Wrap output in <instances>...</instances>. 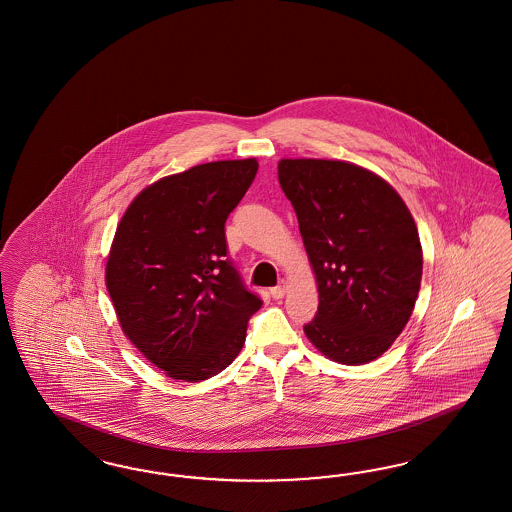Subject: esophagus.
Here are the masks:
<instances>
[{
  "label": "esophagus",
  "instance_id": "esophagus-1",
  "mask_svg": "<svg viewBox=\"0 0 512 512\" xmlns=\"http://www.w3.org/2000/svg\"><path fill=\"white\" fill-rule=\"evenodd\" d=\"M286 284H284V282H282V284H280V286H274L272 287V289H270V295H272V297H274V299H282V297H284V295H286Z\"/></svg>",
  "mask_w": 512,
  "mask_h": 512
}]
</instances>
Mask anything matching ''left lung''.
I'll return each mask as SVG.
<instances>
[{
    "label": "left lung",
    "mask_w": 512,
    "mask_h": 512,
    "mask_svg": "<svg viewBox=\"0 0 512 512\" xmlns=\"http://www.w3.org/2000/svg\"><path fill=\"white\" fill-rule=\"evenodd\" d=\"M278 181L318 282V312L305 333L339 364H368L406 328L419 295L415 221L398 192L360 165L282 160Z\"/></svg>",
    "instance_id": "8db88e82"
}]
</instances>
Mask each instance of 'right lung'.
<instances>
[{"mask_svg": "<svg viewBox=\"0 0 512 512\" xmlns=\"http://www.w3.org/2000/svg\"><path fill=\"white\" fill-rule=\"evenodd\" d=\"M257 160L196 165L150 184L127 207L106 287L127 339L171 379L198 383L232 364L261 308L228 259L225 223Z\"/></svg>", "mask_w": 512, "mask_h": 512, "instance_id": "obj_1", "label": "right lung"}]
</instances>
